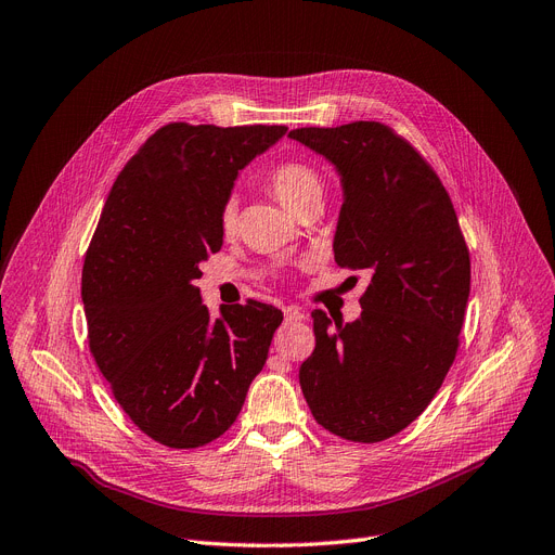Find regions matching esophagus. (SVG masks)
<instances>
[{"mask_svg":"<svg viewBox=\"0 0 555 555\" xmlns=\"http://www.w3.org/2000/svg\"><path fill=\"white\" fill-rule=\"evenodd\" d=\"M283 315H285V322H301L304 320V310L297 308V306H285L283 308Z\"/></svg>","mask_w":555,"mask_h":555,"instance_id":"1","label":"esophagus"}]
</instances>
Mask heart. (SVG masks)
I'll list each match as a JSON object with an SVG mask.
<instances>
[{"label":"heart","instance_id":"obj_1","mask_svg":"<svg viewBox=\"0 0 555 555\" xmlns=\"http://www.w3.org/2000/svg\"><path fill=\"white\" fill-rule=\"evenodd\" d=\"M268 185L272 190V195L287 208V210H297L301 204L310 199H320L322 197V179L320 175L312 170L310 165L299 163V160H287L276 165L274 170L268 177ZM222 229L229 233L233 231L237 222V206L235 202H227L220 215Z\"/></svg>","mask_w":555,"mask_h":555}]
</instances>
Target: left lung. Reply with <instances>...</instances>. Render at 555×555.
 Listing matches in <instances>:
<instances>
[{"label": "left lung", "mask_w": 555, "mask_h": 555, "mask_svg": "<svg viewBox=\"0 0 555 555\" xmlns=\"http://www.w3.org/2000/svg\"><path fill=\"white\" fill-rule=\"evenodd\" d=\"M287 135L335 167V262L370 274L358 320L312 312L315 351L299 367L301 392L335 436L388 440L424 413L453 363L469 251L438 175L392 129L351 122Z\"/></svg>", "instance_id": "1"}]
</instances>
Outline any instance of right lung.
<instances>
[{"label": "right lung", "mask_w": 555, "mask_h": 555, "mask_svg": "<svg viewBox=\"0 0 555 555\" xmlns=\"http://www.w3.org/2000/svg\"><path fill=\"white\" fill-rule=\"evenodd\" d=\"M287 127L158 129L119 172L86 254L88 343L131 422L195 449L235 422L283 312L247 301L210 318L195 281L222 249L220 215L245 167Z\"/></svg>", "instance_id": "right-lung-1"}]
</instances>
